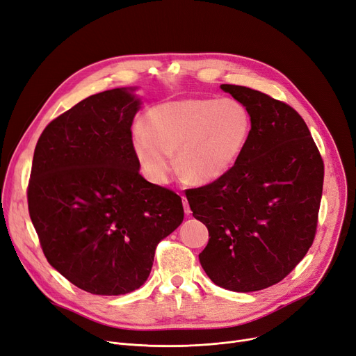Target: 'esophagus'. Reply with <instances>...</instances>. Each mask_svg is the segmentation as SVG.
Wrapping results in <instances>:
<instances>
[{
    "label": "esophagus",
    "mask_w": 356,
    "mask_h": 356,
    "mask_svg": "<svg viewBox=\"0 0 356 356\" xmlns=\"http://www.w3.org/2000/svg\"><path fill=\"white\" fill-rule=\"evenodd\" d=\"M181 199H183V208H184V213H186V215H189V213H191V208H189V202H188V199H186L184 196H183Z\"/></svg>",
    "instance_id": "esophagus-1"
}]
</instances>
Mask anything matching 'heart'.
<instances>
[{"label": "heart", "mask_w": 356, "mask_h": 356, "mask_svg": "<svg viewBox=\"0 0 356 356\" xmlns=\"http://www.w3.org/2000/svg\"><path fill=\"white\" fill-rule=\"evenodd\" d=\"M133 128V149L148 180L163 184L177 167L191 181L212 183L236 164L250 141L252 117L236 99L183 98L148 111Z\"/></svg>", "instance_id": "1"}]
</instances>
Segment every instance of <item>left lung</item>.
<instances>
[{
    "instance_id": "obj_1",
    "label": "left lung",
    "mask_w": 356,
    "mask_h": 356,
    "mask_svg": "<svg viewBox=\"0 0 356 356\" xmlns=\"http://www.w3.org/2000/svg\"><path fill=\"white\" fill-rule=\"evenodd\" d=\"M220 89L248 108L252 133L225 176L186 197L209 231L199 254L204 273L219 287L250 293L282 282L312 247L325 165L290 105L247 86Z\"/></svg>"
}]
</instances>
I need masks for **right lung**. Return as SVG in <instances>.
Instances as JSON below:
<instances>
[{
	"label": "right lung",
	"instance_id": "add662e5",
	"mask_svg": "<svg viewBox=\"0 0 356 356\" xmlns=\"http://www.w3.org/2000/svg\"><path fill=\"white\" fill-rule=\"evenodd\" d=\"M134 89L92 95L54 118L34 148L29 213L49 264L76 287L120 296L145 283L181 197L147 181L133 149Z\"/></svg>",
	"mask_w": 356,
	"mask_h": 356
}]
</instances>
